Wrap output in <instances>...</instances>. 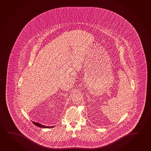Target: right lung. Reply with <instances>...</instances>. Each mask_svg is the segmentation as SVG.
I'll return each mask as SVG.
<instances>
[{
    "instance_id": "add662e5",
    "label": "right lung",
    "mask_w": 151,
    "mask_h": 151,
    "mask_svg": "<svg viewBox=\"0 0 151 151\" xmlns=\"http://www.w3.org/2000/svg\"><path fill=\"white\" fill-rule=\"evenodd\" d=\"M33 122V124L34 125H36V126L38 127H40V128H52L53 126H44V125L40 124V123H38V122Z\"/></svg>"
}]
</instances>
